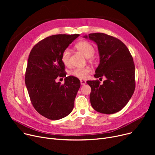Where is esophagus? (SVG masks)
Masks as SVG:
<instances>
[{"instance_id":"obj_1","label":"esophagus","mask_w":155,"mask_h":155,"mask_svg":"<svg viewBox=\"0 0 155 155\" xmlns=\"http://www.w3.org/2000/svg\"><path fill=\"white\" fill-rule=\"evenodd\" d=\"M80 84L81 85H84L86 84V81L84 80H80Z\"/></svg>"}]
</instances>
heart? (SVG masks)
<instances>
[{"instance_id": "1", "label": "heart", "mask_w": 155, "mask_h": 155, "mask_svg": "<svg viewBox=\"0 0 155 155\" xmlns=\"http://www.w3.org/2000/svg\"><path fill=\"white\" fill-rule=\"evenodd\" d=\"M75 48L89 60L92 59V56L95 52L94 46L90 42L87 41H81L77 43L75 45ZM70 53L68 50L66 49V50H64L63 51L61 54V60L62 63L65 65H68L70 61ZM91 68L89 67L84 68H76L71 70L70 73L72 76H74L77 78L84 79L87 78L89 73H91Z\"/></svg>"}]
</instances>
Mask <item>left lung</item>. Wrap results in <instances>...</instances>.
Masks as SVG:
<instances>
[{"label":"left lung","mask_w":155,"mask_h":155,"mask_svg":"<svg viewBox=\"0 0 155 155\" xmlns=\"http://www.w3.org/2000/svg\"><path fill=\"white\" fill-rule=\"evenodd\" d=\"M88 38L98 46L100 55L94 77L106 78L102 84L98 80L87 81L91 87V105L100 113L114 114L127 104L135 90L133 56L127 46L115 37L96 32L89 34Z\"/></svg>","instance_id":"left-lung-1"}]
</instances>
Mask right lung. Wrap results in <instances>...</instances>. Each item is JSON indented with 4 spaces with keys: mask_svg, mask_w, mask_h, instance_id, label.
<instances>
[{
    "mask_svg": "<svg viewBox=\"0 0 155 155\" xmlns=\"http://www.w3.org/2000/svg\"><path fill=\"white\" fill-rule=\"evenodd\" d=\"M79 36L55 35L47 37L36 44L29 55L25 84L34 108L47 119H62L74 107L80 82L75 77H66L61 56ZM59 77H65L64 84L55 82Z\"/></svg>",
    "mask_w": 155,
    "mask_h": 155,
    "instance_id": "1",
    "label": "right lung"
}]
</instances>
